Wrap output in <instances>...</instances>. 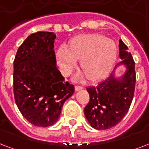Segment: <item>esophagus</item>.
Wrapping results in <instances>:
<instances>
[{"label":"esophagus","mask_w":149,"mask_h":149,"mask_svg":"<svg viewBox=\"0 0 149 149\" xmlns=\"http://www.w3.org/2000/svg\"><path fill=\"white\" fill-rule=\"evenodd\" d=\"M84 87L81 86H75V90L76 91H79V90H81V89H83Z\"/></svg>","instance_id":"obj_1"}]
</instances>
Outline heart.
Masks as SVG:
<instances>
[{"label":"heart","mask_w":149,"mask_h":149,"mask_svg":"<svg viewBox=\"0 0 149 149\" xmlns=\"http://www.w3.org/2000/svg\"><path fill=\"white\" fill-rule=\"evenodd\" d=\"M57 61L65 74L80 60V69L86 79L97 82L105 79L116 64L118 48L115 41L100 34L81 35L71 39L65 49L57 52Z\"/></svg>","instance_id":"heart-1"}]
</instances>
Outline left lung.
<instances>
[{
  "instance_id": "left-lung-1",
  "label": "left lung",
  "mask_w": 149,
  "mask_h": 149,
  "mask_svg": "<svg viewBox=\"0 0 149 149\" xmlns=\"http://www.w3.org/2000/svg\"><path fill=\"white\" fill-rule=\"evenodd\" d=\"M119 57L122 61L110 75L97 86L86 88L89 102L84 108L85 116L92 127L108 130L116 126L126 115L131 104L135 89V63L128 48L119 40ZM119 65L126 67L121 78H116L114 70Z\"/></svg>"
}]
</instances>
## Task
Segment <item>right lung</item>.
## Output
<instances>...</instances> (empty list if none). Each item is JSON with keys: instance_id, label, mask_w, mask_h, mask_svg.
Instances as JSON below:
<instances>
[{"instance_id": "obj_1", "label": "right lung", "mask_w": 149, "mask_h": 149, "mask_svg": "<svg viewBox=\"0 0 149 149\" xmlns=\"http://www.w3.org/2000/svg\"><path fill=\"white\" fill-rule=\"evenodd\" d=\"M56 37L53 32L32 33L18 49L14 60L15 104L23 117L36 126L56 123L63 105L74 92L56 67Z\"/></svg>"}]
</instances>
